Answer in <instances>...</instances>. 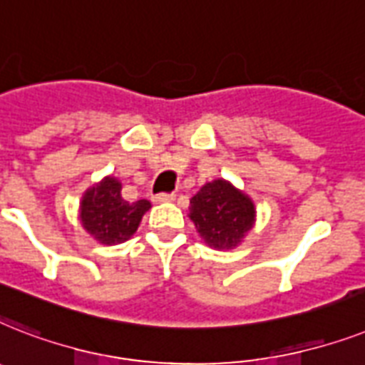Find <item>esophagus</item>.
<instances>
[{"instance_id": "esophagus-1", "label": "esophagus", "mask_w": 365, "mask_h": 365, "mask_svg": "<svg viewBox=\"0 0 365 365\" xmlns=\"http://www.w3.org/2000/svg\"><path fill=\"white\" fill-rule=\"evenodd\" d=\"M175 196L173 194H169V192H160L156 196H153L154 203H165V201H173Z\"/></svg>"}]
</instances>
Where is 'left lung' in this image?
I'll use <instances>...</instances> for the list:
<instances>
[{
    "label": "left lung",
    "mask_w": 365,
    "mask_h": 365,
    "mask_svg": "<svg viewBox=\"0 0 365 365\" xmlns=\"http://www.w3.org/2000/svg\"><path fill=\"white\" fill-rule=\"evenodd\" d=\"M255 203L230 182L218 179L201 186L190 200V220L211 249L226 250L241 243L255 224Z\"/></svg>",
    "instance_id": "8db88e82"
}]
</instances>
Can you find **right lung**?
<instances>
[{"instance_id":"right-lung-1","label":"right lung","mask_w":365,"mask_h":365,"mask_svg":"<svg viewBox=\"0 0 365 365\" xmlns=\"http://www.w3.org/2000/svg\"><path fill=\"white\" fill-rule=\"evenodd\" d=\"M120 182L107 177L90 188L81 205V222L84 230L103 245H118L135 233L141 217L148 211L150 201H126L120 194Z\"/></svg>"}]
</instances>
